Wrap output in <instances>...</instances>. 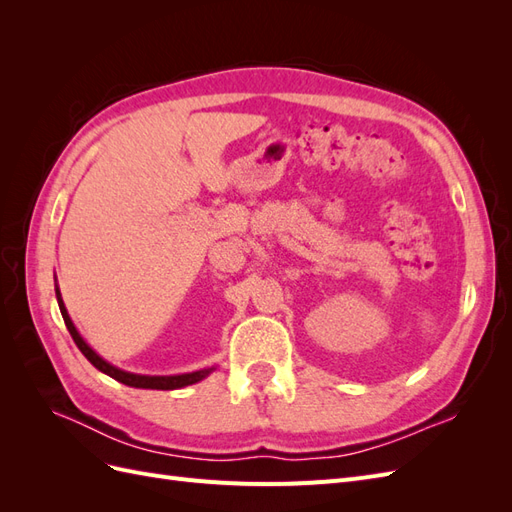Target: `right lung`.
<instances>
[{
    "label": "right lung",
    "instance_id": "1",
    "mask_svg": "<svg viewBox=\"0 0 512 512\" xmlns=\"http://www.w3.org/2000/svg\"><path fill=\"white\" fill-rule=\"evenodd\" d=\"M55 294H57V303H59V309H61V316H64V322H66V327H68V331H70V335H72V339H74V344L79 346V350L85 354V359H87L91 365H94L96 369H100L102 374L115 378V380L121 382V384L134 386V389L175 391V389H183V386H190V384L200 382V380L207 378V376L211 374V371H213V367H209V369H200V371H192V374H179V376H143V374H130V371H123V369H119V367H115V365H111V363H106L96 350H91V348L87 346L85 339L79 335V331H76L74 322H72L70 316H68V309H66L64 301H61V292H59L57 286H55Z\"/></svg>",
    "mask_w": 512,
    "mask_h": 512
}]
</instances>
